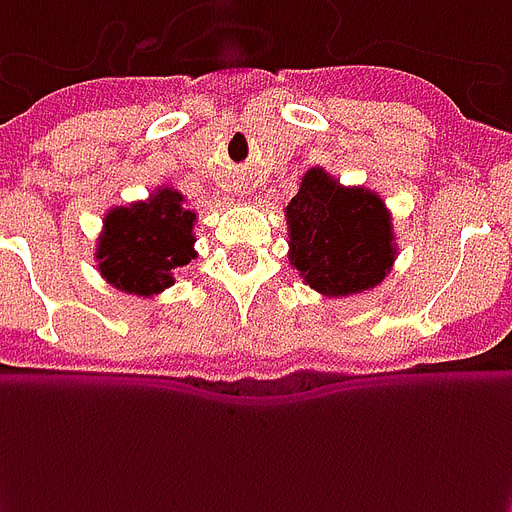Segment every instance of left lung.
<instances>
[{
    "instance_id": "obj_1",
    "label": "left lung",
    "mask_w": 512,
    "mask_h": 512,
    "mask_svg": "<svg viewBox=\"0 0 512 512\" xmlns=\"http://www.w3.org/2000/svg\"><path fill=\"white\" fill-rule=\"evenodd\" d=\"M285 217L290 266L327 298L371 290L395 264L398 246L382 198L374 190L345 188L322 167L303 175Z\"/></svg>"
}]
</instances>
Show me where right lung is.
I'll list each match as a JSON object with an SVG mask.
<instances>
[{"mask_svg":"<svg viewBox=\"0 0 512 512\" xmlns=\"http://www.w3.org/2000/svg\"><path fill=\"white\" fill-rule=\"evenodd\" d=\"M196 211L180 190L162 185L146 201L117 206L104 217L96 261L101 277L130 295H156L175 285V269L196 259Z\"/></svg>","mask_w":512,"mask_h":512,"instance_id":"1","label":"right lung"}]
</instances>
